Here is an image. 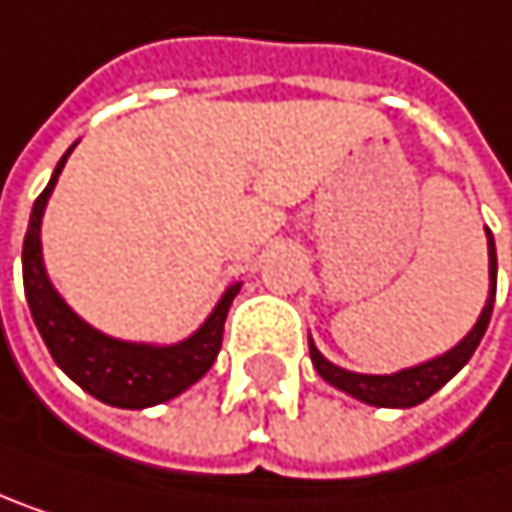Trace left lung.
<instances>
[{
    "instance_id": "8db88e82",
    "label": "left lung",
    "mask_w": 512,
    "mask_h": 512,
    "mask_svg": "<svg viewBox=\"0 0 512 512\" xmlns=\"http://www.w3.org/2000/svg\"><path fill=\"white\" fill-rule=\"evenodd\" d=\"M486 247H489V295H486V304L474 322V328L444 355L438 358H429L417 367H405V370H396L390 376H370V373H352V370H343L337 364H331L313 343L310 337V361L316 367V373L325 379L328 384H334L337 390L367 402V405H379V408H411V405H420L426 402L435 390H441L444 384L450 382L474 355V349L480 346L486 328H489V319H492V307H495V286H498V256H495V238L492 232L486 229Z\"/></svg>"
}]
</instances>
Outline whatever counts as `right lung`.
I'll use <instances>...</instances> for the list:
<instances>
[{
	"label": "right lung",
	"mask_w": 512,
	"mask_h": 512,
	"mask_svg": "<svg viewBox=\"0 0 512 512\" xmlns=\"http://www.w3.org/2000/svg\"><path fill=\"white\" fill-rule=\"evenodd\" d=\"M77 142L62 154L56 163L50 184L32 205L26 241H23V286L32 319L59 364V370L77 382L95 399L116 405V408H151L166 399H175L187 387L199 382L223 343V322L226 313L241 292V283H229L208 319L184 340L157 346V343H133L110 337L80 319L71 304L56 292L41 250V220L50 202V193L71 157Z\"/></svg>",
	"instance_id": "1"
}]
</instances>
